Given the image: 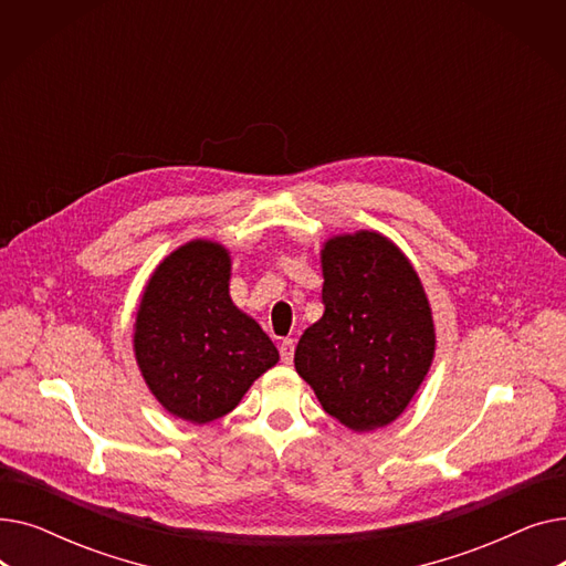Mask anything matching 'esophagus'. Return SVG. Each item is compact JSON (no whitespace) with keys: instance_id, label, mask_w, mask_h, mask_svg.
<instances>
[{"instance_id":"esophagus-1","label":"esophagus","mask_w":566,"mask_h":566,"mask_svg":"<svg viewBox=\"0 0 566 566\" xmlns=\"http://www.w3.org/2000/svg\"><path fill=\"white\" fill-rule=\"evenodd\" d=\"M293 339H282L280 342V355H282V363L284 365H291V360H293Z\"/></svg>"}]
</instances>
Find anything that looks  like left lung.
I'll list each match as a JSON object with an SVG mask.
<instances>
[{"instance_id":"left-lung-1","label":"left lung","mask_w":566,"mask_h":566,"mask_svg":"<svg viewBox=\"0 0 566 566\" xmlns=\"http://www.w3.org/2000/svg\"><path fill=\"white\" fill-rule=\"evenodd\" d=\"M323 316L295 346V371L350 431L392 424L424 382L436 325L410 259L371 229L321 248Z\"/></svg>"}]
</instances>
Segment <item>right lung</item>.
<instances>
[{"label":"right lung","instance_id":"add662e5","mask_svg":"<svg viewBox=\"0 0 566 566\" xmlns=\"http://www.w3.org/2000/svg\"><path fill=\"white\" fill-rule=\"evenodd\" d=\"M231 252L195 238L148 277L133 350L146 388L178 420L208 424L231 412L280 353L229 295Z\"/></svg>","mask_w":566,"mask_h":566}]
</instances>
